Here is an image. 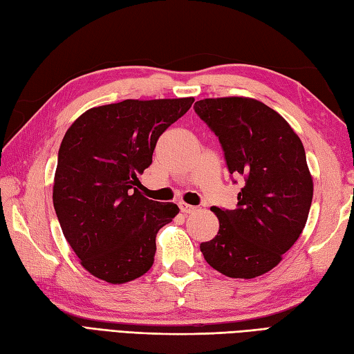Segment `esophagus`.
<instances>
[{
	"label": "esophagus",
	"instance_id": "1",
	"mask_svg": "<svg viewBox=\"0 0 354 354\" xmlns=\"http://www.w3.org/2000/svg\"><path fill=\"white\" fill-rule=\"evenodd\" d=\"M179 208H181V212L184 213V214H192V213H194L196 212V207H193V205H189V204H179Z\"/></svg>",
	"mask_w": 354,
	"mask_h": 354
}]
</instances>
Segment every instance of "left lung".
Masks as SVG:
<instances>
[{"mask_svg":"<svg viewBox=\"0 0 354 354\" xmlns=\"http://www.w3.org/2000/svg\"><path fill=\"white\" fill-rule=\"evenodd\" d=\"M194 111L222 145L231 175L243 178L236 209L213 207L219 232L201 243L213 269L231 278L260 277L301 234L313 198L306 152L290 124L250 97H217Z\"/></svg>","mask_w":354,"mask_h":354,"instance_id":"8db88e82","label":"left lung"}]
</instances>
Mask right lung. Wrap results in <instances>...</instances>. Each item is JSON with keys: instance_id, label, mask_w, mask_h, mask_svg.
<instances>
[{"instance_id": "right-lung-1", "label": "right lung", "mask_w": 354, "mask_h": 354, "mask_svg": "<svg viewBox=\"0 0 354 354\" xmlns=\"http://www.w3.org/2000/svg\"><path fill=\"white\" fill-rule=\"evenodd\" d=\"M194 99L132 100L84 112L61 142L53 205L66 242L89 274L111 284L145 275L155 237L179 213L140 192L160 135Z\"/></svg>"}]
</instances>
